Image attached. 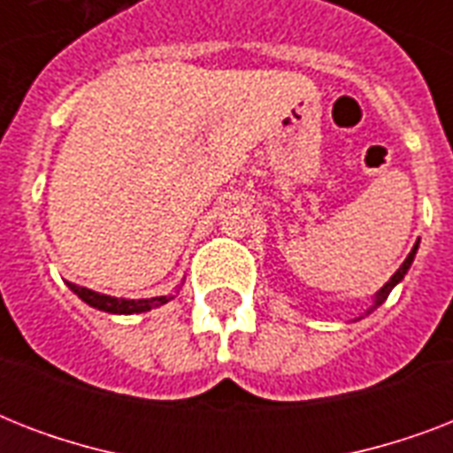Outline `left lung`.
<instances>
[{"label": "left lung", "mask_w": 453, "mask_h": 453, "mask_svg": "<svg viewBox=\"0 0 453 453\" xmlns=\"http://www.w3.org/2000/svg\"><path fill=\"white\" fill-rule=\"evenodd\" d=\"M416 249H418V242H416L414 244V249H411V254L407 256V261L402 263L400 265V270H397V273H395L393 277H390V282H386V287H383V289L379 291V294H376V301H373V305H372V310H376L380 305V303L386 301L388 296H390V291H393V287L397 282H402V280H404V275H407V270H409V265H411V261H414V256H416ZM372 310H366V315H369V312H372Z\"/></svg>", "instance_id": "left-lung-1"}]
</instances>
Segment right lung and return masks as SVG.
Instances as JSON below:
<instances>
[{"label": "right lung", "instance_id": "right-lung-1", "mask_svg": "<svg viewBox=\"0 0 453 453\" xmlns=\"http://www.w3.org/2000/svg\"><path fill=\"white\" fill-rule=\"evenodd\" d=\"M67 287L77 294L84 303H88L91 308H98L103 312H112V315H134V312H148L152 308H159L164 303H169L173 296H155V298H138V301H129V298H115L91 291L87 287H77V284L67 282Z\"/></svg>", "mask_w": 453, "mask_h": 453}]
</instances>
